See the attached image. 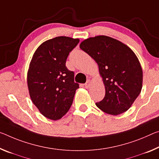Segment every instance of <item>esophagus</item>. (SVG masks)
Segmentation results:
<instances>
[{"instance_id": "1", "label": "esophagus", "mask_w": 159, "mask_h": 159, "mask_svg": "<svg viewBox=\"0 0 159 159\" xmlns=\"http://www.w3.org/2000/svg\"><path fill=\"white\" fill-rule=\"evenodd\" d=\"M90 84H91V83H90V80H88L86 83L85 84V89H89V88L90 86Z\"/></svg>"}]
</instances>
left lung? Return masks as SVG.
<instances>
[{
  "label": "left lung",
  "mask_w": 159,
  "mask_h": 159,
  "mask_svg": "<svg viewBox=\"0 0 159 159\" xmlns=\"http://www.w3.org/2000/svg\"><path fill=\"white\" fill-rule=\"evenodd\" d=\"M80 48L96 61L105 85V95L96 106L112 115L129 110L140 94L143 80L142 66L134 52L104 35L85 39Z\"/></svg>",
  "instance_id": "1"
}]
</instances>
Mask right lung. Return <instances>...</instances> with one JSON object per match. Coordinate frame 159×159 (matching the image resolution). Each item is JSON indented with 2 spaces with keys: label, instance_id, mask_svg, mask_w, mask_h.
I'll list each match as a JSON object with an SVG mask.
<instances>
[{
  "label": "right lung",
  "instance_id": "right-lung-1",
  "mask_svg": "<svg viewBox=\"0 0 159 159\" xmlns=\"http://www.w3.org/2000/svg\"><path fill=\"white\" fill-rule=\"evenodd\" d=\"M79 39L57 37L37 48L27 72L30 98L39 112L48 119L58 120L71 106L79 84L74 82V72L66 66L69 53Z\"/></svg>",
  "mask_w": 159,
  "mask_h": 159
}]
</instances>
